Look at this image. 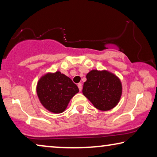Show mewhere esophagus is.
Here are the masks:
<instances>
[{"instance_id": "1", "label": "esophagus", "mask_w": 157, "mask_h": 157, "mask_svg": "<svg viewBox=\"0 0 157 157\" xmlns=\"http://www.w3.org/2000/svg\"><path fill=\"white\" fill-rule=\"evenodd\" d=\"M78 89H79V91H81V90H82V84H81V83H78Z\"/></svg>"}]
</instances>
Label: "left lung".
<instances>
[{
    "instance_id": "8db88e82",
    "label": "left lung",
    "mask_w": 157,
    "mask_h": 157,
    "mask_svg": "<svg viewBox=\"0 0 157 157\" xmlns=\"http://www.w3.org/2000/svg\"><path fill=\"white\" fill-rule=\"evenodd\" d=\"M83 94L101 111H109L119 104L122 83L117 75L107 70L94 69L86 74Z\"/></svg>"
}]
</instances>
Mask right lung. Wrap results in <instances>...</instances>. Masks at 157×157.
<instances>
[{"label":"right lung","instance_id":"add662e5","mask_svg":"<svg viewBox=\"0 0 157 157\" xmlns=\"http://www.w3.org/2000/svg\"><path fill=\"white\" fill-rule=\"evenodd\" d=\"M79 91L69 77L57 71L40 76L36 85V93L40 104L46 110L61 113L67 108L71 98Z\"/></svg>","mask_w":157,"mask_h":157}]
</instances>
